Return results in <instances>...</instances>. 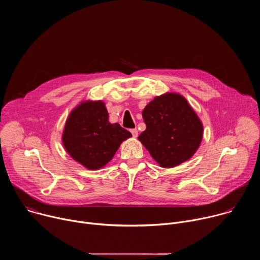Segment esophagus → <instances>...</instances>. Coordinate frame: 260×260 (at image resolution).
Returning a JSON list of instances; mask_svg holds the SVG:
<instances>
[{
  "label": "esophagus",
  "mask_w": 260,
  "mask_h": 260,
  "mask_svg": "<svg viewBox=\"0 0 260 260\" xmlns=\"http://www.w3.org/2000/svg\"><path fill=\"white\" fill-rule=\"evenodd\" d=\"M131 133H132V135H133L134 138H137V137H138V129H137V128L131 129Z\"/></svg>",
  "instance_id": "1"
}]
</instances>
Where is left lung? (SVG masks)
Instances as JSON below:
<instances>
[{"mask_svg":"<svg viewBox=\"0 0 260 260\" xmlns=\"http://www.w3.org/2000/svg\"><path fill=\"white\" fill-rule=\"evenodd\" d=\"M146 129L139 140L162 168L188 160L203 139V124L186 99L178 93L156 96L143 110Z\"/></svg>","mask_w":260,"mask_h":260,"instance_id":"obj_1","label":"left lung"}]
</instances>
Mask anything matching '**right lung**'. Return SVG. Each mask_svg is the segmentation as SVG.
<instances>
[{"label":"right lung","mask_w":260,"mask_h":260,"mask_svg":"<svg viewBox=\"0 0 260 260\" xmlns=\"http://www.w3.org/2000/svg\"><path fill=\"white\" fill-rule=\"evenodd\" d=\"M132 134L118 123H110L108 111L101 101H87L74 109L66 121L62 143L67 152L87 168L106 166L120 144Z\"/></svg>","instance_id":"obj_1"}]
</instances>
